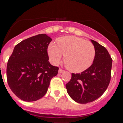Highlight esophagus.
<instances>
[{
  "label": "esophagus",
  "mask_w": 123,
  "mask_h": 123,
  "mask_svg": "<svg viewBox=\"0 0 123 123\" xmlns=\"http://www.w3.org/2000/svg\"><path fill=\"white\" fill-rule=\"evenodd\" d=\"M64 71H64L63 69L60 68L59 70H58V73H63Z\"/></svg>",
  "instance_id": "obj_1"
}]
</instances>
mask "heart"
Listing matches in <instances>:
<instances>
[{
	"label": "heart",
	"mask_w": 123,
	"mask_h": 123,
	"mask_svg": "<svg viewBox=\"0 0 123 123\" xmlns=\"http://www.w3.org/2000/svg\"><path fill=\"white\" fill-rule=\"evenodd\" d=\"M48 54L52 63L56 65L63 54L64 62L68 69L81 73L89 68L94 62L95 49L94 44L82 38L74 36L62 37L57 39V45L51 43Z\"/></svg>",
	"instance_id": "obj_1"
}]
</instances>
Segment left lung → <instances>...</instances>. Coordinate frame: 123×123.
<instances>
[{
    "label": "left lung",
    "instance_id": "obj_1",
    "mask_svg": "<svg viewBox=\"0 0 123 123\" xmlns=\"http://www.w3.org/2000/svg\"><path fill=\"white\" fill-rule=\"evenodd\" d=\"M95 49L93 63L81 73H72L66 88L71 98L79 104H87L103 95L111 79L112 58L108 50L91 40Z\"/></svg>",
    "mask_w": 123,
    "mask_h": 123
}]
</instances>
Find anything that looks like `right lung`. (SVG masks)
Segmentation results:
<instances>
[{
  "mask_svg": "<svg viewBox=\"0 0 123 123\" xmlns=\"http://www.w3.org/2000/svg\"><path fill=\"white\" fill-rule=\"evenodd\" d=\"M52 39L41 34L15 45L6 66V79L15 95L26 102L40 99L46 94L58 67L49 62L47 49Z\"/></svg>",
  "mask_w": 123,
  "mask_h": 123,
  "instance_id": "add662e5",
  "label": "right lung"
}]
</instances>
